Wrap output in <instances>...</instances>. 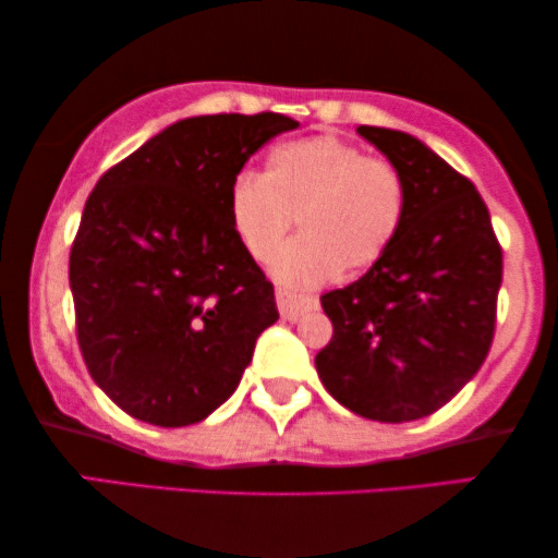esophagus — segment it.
I'll return each instance as SVG.
<instances>
[{
    "instance_id": "34e87169",
    "label": "esophagus",
    "mask_w": 558,
    "mask_h": 558,
    "mask_svg": "<svg viewBox=\"0 0 558 558\" xmlns=\"http://www.w3.org/2000/svg\"><path fill=\"white\" fill-rule=\"evenodd\" d=\"M275 301H278V308H280V316L288 322H295L301 319L303 314L314 312L316 308V299L312 295H295V293H288L283 288H278V293H275Z\"/></svg>"
}]
</instances>
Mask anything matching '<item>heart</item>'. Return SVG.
Here are the masks:
<instances>
[{
	"instance_id": "b5f03b06",
	"label": "heart",
	"mask_w": 558,
	"mask_h": 558,
	"mask_svg": "<svg viewBox=\"0 0 558 558\" xmlns=\"http://www.w3.org/2000/svg\"><path fill=\"white\" fill-rule=\"evenodd\" d=\"M293 215L302 234L276 253ZM404 216L399 169L335 136L275 146L265 174L239 172L229 190L239 244L255 259L274 251L270 275L295 291L327 283L340 270H368L397 242Z\"/></svg>"
}]
</instances>
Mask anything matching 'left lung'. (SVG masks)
Masks as SVG:
<instances>
[{
    "mask_svg": "<svg viewBox=\"0 0 558 558\" xmlns=\"http://www.w3.org/2000/svg\"><path fill=\"white\" fill-rule=\"evenodd\" d=\"M407 185L391 250L355 283L322 295L335 335L316 355L331 397L376 422L448 404L492 348L502 250L474 182L404 131L361 125Z\"/></svg>",
    "mask_w": 558,
    "mask_h": 558,
    "instance_id": "obj_1",
    "label": "left lung"
}]
</instances>
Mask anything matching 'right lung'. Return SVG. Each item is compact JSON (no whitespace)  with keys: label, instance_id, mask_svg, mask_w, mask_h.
I'll return each mask as SVG.
<instances>
[{"label":"right lung","instance_id":"obj_1","mask_svg":"<svg viewBox=\"0 0 558 558\" xmlns=\"http://www.w3.org/2000/svg\"><path fill=\"white\" fill-rule=\"evenodd\" d=\"M299 129L280 112L172 123L102 174L69 257L76 337L95 384L157 427L206 420L278 322L272 283L229 221L246 159Z\"/></svg>","mask_w":558,"mask_h":558}]
</instances>
